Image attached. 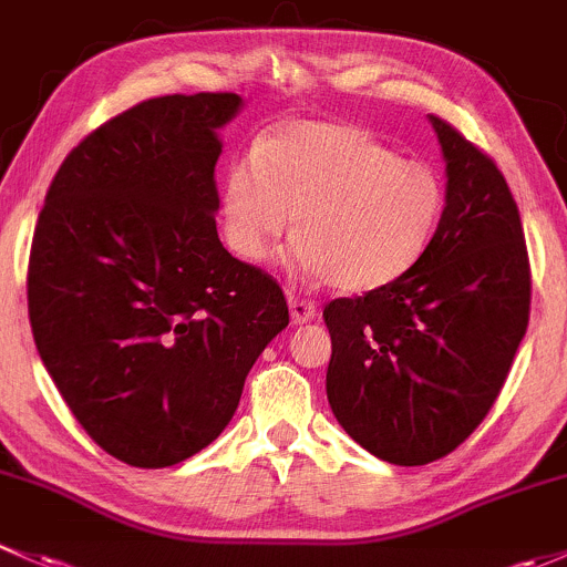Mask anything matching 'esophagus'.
Returning a JSON list of instances; mask_svg holds the SVG:
<instances>
[{
    "mask_svg": "<svg viewBox=\"0 0 567 567\" xmlns=\"http://www.w3.org/2000/svg\"><path fill=\"white\" fill-rule=\"evenodd\" d=\"M289 313H291V324H306L317 319V306H313L311 300L289 297Z\"/></svg>",
    "mask_w": 567,
    "mask_h": 567,
    "instance_id": "34e87169",
    "label": "esophagus"
}]
</instances>
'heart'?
<instances>
[{"mask_svg": "<svg viewBox=\"0 0 567 567\" xmlns=\"http://www.w3.org/2000/svg\"><path fill=\"white\" fill-rule=\"evenodd\" d=\"M447 188L431 163L401 157L352 122H286L261 136L224 183V229L245 261L289 235L291 265L341 291L399 281L434 243Z\"/></svg>", "mask_w": 567, "mask_h": 567, "instance_id": "b5f03b06", "label": "heart"}]
</instances>
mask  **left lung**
Returning <instances> with one entry per match:
<instances>
[{
	"instance_id": "left-lung-1",
	"label": "left lung",
	"mask_w": 567,
	"mask_h": 567,
	"mask_svg": "<svg viewBox=\"0 0 567 567\" xmlns=\"http://www.w3.org/2000/svg\"><path fill=\"white\" fill-rule=\"evenodd\" d=\"M447 207L429 254L399 281L324 306L327 401L377 458L447 456L497 401L529 322V259L505 177L453 125L429 116Z\"/></svg>"
}]
</instances>
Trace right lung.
Segmentation results:
<instances>
[{
    "label": "right lung",
    "instance_id": "obj_1",
    "mask_svg": "<svg viewBox=\"0 0 567 567\" xmlns=\"http://www.w3.org/2000/svg\"><path fill=\"white\" fill-rule=\"evenodd\" d=\"M240 106L198 92L122 111L70 150L34 226L40 360L81 429L131 466L179 464L218 440L289 324L281 286L215 229L218 131Z\"/></svg>",
    "mask_w": 567,
    "mask_h": 567
}]
</instances>
